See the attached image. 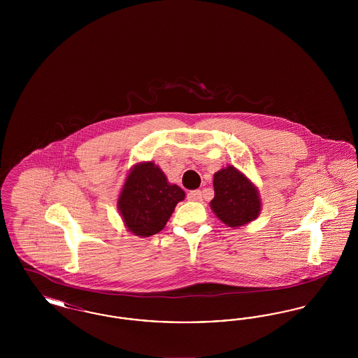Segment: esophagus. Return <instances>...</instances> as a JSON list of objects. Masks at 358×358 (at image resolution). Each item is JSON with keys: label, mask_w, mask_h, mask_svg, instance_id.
Returning <instances> with one entry per match:
<instances>
[{"label": "esophagus", "mask_w": 358, "mask_h": 358, "mask_svg": "<svg viewBox=\"0 0 358 358\" xmlns=\"http://www.w3.org/2000/svg\"><path fill=\"white\" fill-rule=\"evenodd\" d=\"M187 200L190 201H201L203 200V194L201 190H192L187 193Z\"/></svg>", "instance_id": "esophagus-1"}]
</instances>
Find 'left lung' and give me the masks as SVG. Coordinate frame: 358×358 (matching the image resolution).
I'll use <instances>...</instances> for the list:
<instances>
[{
  "instance_id": "obj_1",
  "label": "left lung",
  "mask_w": 358,
  "mask_h": 358,
  "mask_svg": "<svg viewBox=\"0 0 358 358\" xmlns=\"http://www.w3.org/2000/svg\"><path fill=\"white\" fill-rule=\"evenodd\" d=\"M215 197L210 209L225 225L243 227L260 215L262 200L255 184L234 165H228L213 176Z\"/></svg>"
}]
</instances>
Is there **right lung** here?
Listing matches in <instances>:
<instances>
[{
    "instance_id": "obj_1",
    "label": "right lung",
    "mask_w": 358,
    "mask_h": 358,
    "mask_svg": "<svg viewBox=\"0 0 358 358\" xmlns=\"http://www.w3.org/2000/svg\"><path fill=\"white\" fill-rule=\"evenodd\" d=\"M185 192L171 184L153 161L138 162L126 177L118 196V210L129 232L139 238L158 234L166 225Z\"/></svg>"
}]
</instances>
